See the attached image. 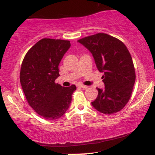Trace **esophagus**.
<instances>
[{"instance_id": "34e87169", "label": "esophagus", "mask_w": 155, "mask_h": 155, "mask_svg": "<svg viewBox=\"0 0 155 155\" xmlns=\"http://www.w3.org/2000/svg\"><path fill=\"white\" fill-rule=\"evenodd\" d=\"M78 86H79V87L84 88V89H86L87 87V86H86V85H84V84H79Z\"/></svg>"}]
</instances>
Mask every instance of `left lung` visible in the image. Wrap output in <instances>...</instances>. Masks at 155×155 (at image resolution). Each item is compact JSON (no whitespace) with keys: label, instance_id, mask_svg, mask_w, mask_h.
Segmentation results:
<instances>
[{"label":"left lung","instance_id":"left-lung-1","mask_svg":"<svg viewBox=\"0 0 155 155\" xmlns=\"http://www.w3.org/2000/svg\"><path fill=\"white\" fill-rule=\"evenodd\" d=\"M78 41L93 55L96 66L105 84L104 90L97 88V97L92 105L104 114L121 111L132 95L136 71L128 49L123 42L106 33H96Z\"/></svg>","mask_w":155,"mask_h":155}]
</instances>
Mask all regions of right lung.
<instances>
[{
  "mask_svg": "<svg viewBox=\"0 0 155 155\" xmlns=\"http://www.w3.org/2000/svg\"><path fill=\"white\" fill-rule=\"evenodd\" d=\"M71 47L69 41L42 38L26 53L19 79L28 104L43 118L61 117L71 102L76 86L64 87L55 82L59 64Z\"/></svg>",
  "mask_w": 155,
  "mask_h": 155,
  "instance_id": "obj_1",
  "label": "right lung"
}]
</instances>
